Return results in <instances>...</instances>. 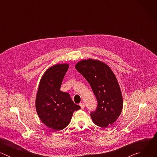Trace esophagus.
Wrapping results in <instances>:
<instances>
[{
    "instance_id": "1",
    "label": "esophagus",
    "mask_w": 157,
    "mask_h": 157,
    "mask_svg": "<svg viewBox=\"0 0 157 157\" xmlns=\"http://www.w3.org/2000/svg\"><path fill=\"white\" fill-rule=\"evenodd\" d=\"M79 105L81 106V107L82 109H84V106H85V105H84V103H80V104H79Z\"/></svg>"
}]
</instances>
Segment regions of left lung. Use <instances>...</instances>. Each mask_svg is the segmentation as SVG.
Wrapping results in <instances>:
<instances>
[{"mask_svg": "<svg viewBox=\"0 0 157 157\" xmlns=\"http://www.w3.org/2000/svg\"><path fill=\"white\" fill-rule=\"evenodd\" d=\"M75 68L90 84L96 97L98 107L91 117L96 125L106 128L121 114L123 99L117 78L105 63L96 59H84Z\"/></svg>", "mask_w": 157, "mask_h": 157, "instance_id": "1", "label": "left lung"}]
</instances>
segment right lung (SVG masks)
Returning <instances> with one entry per match:
<instances>
[{
	"mask_svg": "<svg viewBox=\"0 0 157 157\" xmlns=\"http://www.w3.org/2000/svg\"><path fill=\"white\" fill-rule=\"evenodd\" d=\"M68 64H59L48 68L40 80L35 107L41 122L54 131L68 125L75 111L81 109L70 94L60 91L61 82L68 70Z\"/></svg>",
	"mask_w": 157,
	"mask_h": 157,
	"instance_id": "1",
	"label": "right lung"
}]
</instances>
